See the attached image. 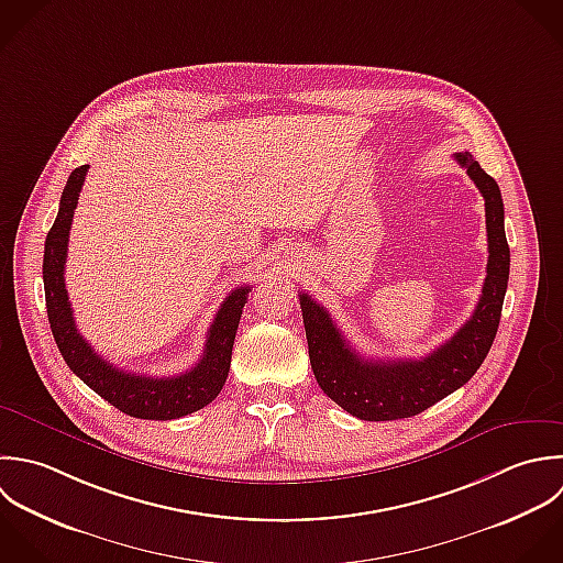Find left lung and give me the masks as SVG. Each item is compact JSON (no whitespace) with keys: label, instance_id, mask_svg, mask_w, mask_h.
<instances>
[{"label":"left lung","instance_id":"1","mask_svg":"<svg viewBox=\"0 0 563 563\" xmlns=\"http://www.w3.org/2000/svg\"><path fill=\"white\" fill-rule=\"evenodd\" d=\"M454 159L485 197L489 243L481 300L454 338L421 360H364L349 346L329 311L300 291L309 360L318 386L362 421L408 419L432 408L476 375L496 340L511 265L505 203L496 179L483 170L472 153H456Z\"/></svg>","mask_w":563,"mask_h":563}]
</instances>
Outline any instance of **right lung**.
<instances>
[{
    "label": "right lung",
    "mask_w": 563,
    "mask_h": 563,
    "mask_svg": "<svg viewBox=\"0 0 563 563\" xmlns=\"http://www.w3.org/2000/svg\"><path fill=\"white\" fill-rule=\"evenodd\" d=\"M87 164L71 170L58 203V214L47 232L43 252V287L47 320L54 342L69 366L96 395L109 401L120 412L135 419L170 421L201 410L221 393L232 360L234 335L250 287H236L217 311L201 360L186 373L175 377H148L115 368L102 360L87 340L78 333L65 289L67 241L78 203V195L87 175Z\"/></svg>",
    "instance_id": "obj_1"
}]
</instances>
